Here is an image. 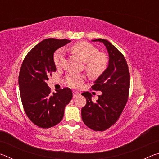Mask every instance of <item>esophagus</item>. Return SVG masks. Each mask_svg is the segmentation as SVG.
I'll list each match as a JSON object with an SVG mask.
<instances>
[{
	"mask_svg": "<svg viewBox=\"0 0 159 159\" xmlns=\"http://www.w3.org/2000/svg\"><path fill=\"white\" fill-rule=\"evenodd\" d=\"M80 95V93L76 92V91H73V97L74 98H76V97Z\"/></svg>",
	"mask_w": 159,
	"mask_h": 159,
	"instance_id": "obj_1",
	"label": "esophagus"
}]
</instances>
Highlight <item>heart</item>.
Returning <instances> with one entry per match:
<instances>
[{
	"label": "heart",
	"mask_w": 159,
	"mask_h": 159,
	"mask_svg": "<svg viewBox=\"0 0 159 159\" xmlns=\"http://www.w3.org/2000/svg\"><path fill=\"white\" fill-rule=\"evenodd\" d=\"M71 50L84 61L85 71L91 77H98L107 69L109 63L108 57L105 54L99 52V50L93 45L88 42H79L72 45ZM64 58L63 49L56 51L53 57L55 66H61ZM83 81L84 76L82 75L71 74L66 76V82L71 87H79Z\"/></svg>",
	"instance_id": "1"
}]
</instances>
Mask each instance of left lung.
<instances>
[{"mask_svg":"<svg viewBox=\"0 0 159 159\" xmlns=\"http://www.w3.org/2000/svg\"><path fill=\"white\" fill-rule=\"evenodd\" d=\"M93 41L103 43L108 51L109 61L107 69L91 87L102 92L98 100L92 101L90 93H82L86 104L81 109V116L88 128L104 131L117 121L125 108L130 90V73L124 56L111 43L102 39Z\"/></svg>","mask_w":159,"mask_h":159,"instance_id":"1","label":"left lung"}]
</instances>
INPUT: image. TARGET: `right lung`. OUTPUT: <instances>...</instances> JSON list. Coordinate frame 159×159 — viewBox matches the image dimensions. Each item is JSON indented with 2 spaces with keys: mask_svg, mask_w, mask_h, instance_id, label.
Listing matches in <instances>:
<instances>
[{
  "mask_svg": "<svg viewBox=\"0 0 159 159\" xmlns=\"http://www.w3.org/2000/svg\"><path fill=\"white\" fill-rule=\"evenodd\" d=\"M70 42L65 39H45L29 51L21 64L19 74L21 102L28 118L40 128L58 124L63 118L64 108L72 99L70 88L51 93L46 83L56 71L54 53Z\"/></svg>",
  "mask_w": 159,
  "mask_h": 159,
  "instance_id": "obj_1",
  "label": "right lung"
}]
</instances>
